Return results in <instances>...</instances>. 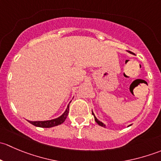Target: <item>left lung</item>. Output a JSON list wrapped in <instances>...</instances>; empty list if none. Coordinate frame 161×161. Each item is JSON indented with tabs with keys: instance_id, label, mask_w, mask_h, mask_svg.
<instances>
[{
	"instance_id": "1",
	"label": "left lung",
	"mask_w": 161,
	"mask_h": 161,
	"mask_svg": "<svg viewBox=\"0 0 161 161\" xmlns=\"http://www.w3.org/2000/svg\"><path fill=\"white\" fill-rule=\"evenodd\" d=\"M92 115H93V116H94V119H95V121H96V122H97V124H98L99 125H100V126H102V127H106V125H105L104 124H103V122H101V121H99V120L98 119H97V118H96V116H95V115H94V114H93V112H92Z\"/></svg>"
}]
</instances>
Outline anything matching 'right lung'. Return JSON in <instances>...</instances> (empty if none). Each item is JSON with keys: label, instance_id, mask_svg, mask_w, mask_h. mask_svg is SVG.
I'll return each mask as SVG.
<instances>
[{"label": "right lung", "instance_id": "obj_1", "mask_svg": "<svg viewBox=\"0 0 161 161\" xmlns=\"http://www.w3.org/2000/svg\"><path fill=\"white\" fill-rule=\"evenodd\" d=\"M69 112V104L68 105L67 108H66L65 111L62 114L60 117L55 118V119L48 120V121H28L29 122L31 123L33 125L36 126V127L40 128H51L53 126L59 125L62 124L64 121H65L66 118L68 117Z\"/></svg>", "mask_w": 161, "mask_h": 161}]
</instances>
